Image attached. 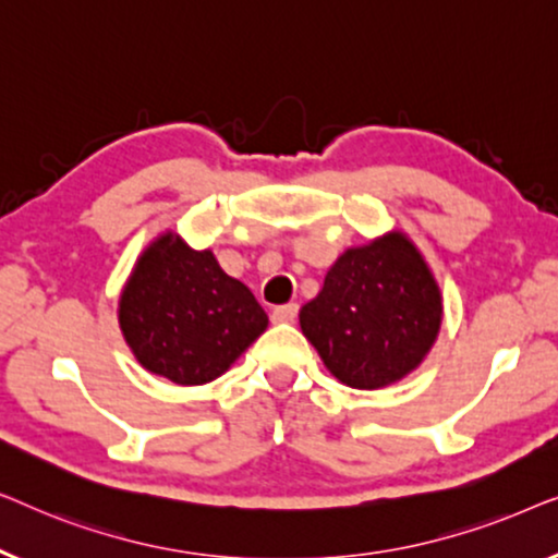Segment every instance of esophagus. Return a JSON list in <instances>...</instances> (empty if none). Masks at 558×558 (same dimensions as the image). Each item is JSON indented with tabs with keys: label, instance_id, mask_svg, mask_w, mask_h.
<instances>
[{
	"label": "esophagus",
	"instance_id": "1",
	"mask_svg": "<svg viewBox=\"0 0 558 558\" xmlns=\"http://www.w3.org/2000/svg\"><path fill=\"white\" fill-rule=\"evenodd\" d=\"M296 312H300V304H296V302L281 304V307H274L271 319H274V323H294Z\"/></svg>",
	"mask_w": 558,
	"mask_h": 558
}]
</instances>
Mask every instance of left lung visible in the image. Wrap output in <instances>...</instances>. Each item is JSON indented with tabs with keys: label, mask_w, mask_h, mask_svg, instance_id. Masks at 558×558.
<instances>
[{
	"label": "left lung",
	"mask_w": 558,
	"mask_h": 558,
	"mask_svg": "<svg viewBox=\"0 0 558 558\" xmlns=\"http://www.w3.org/2000/svg\"><path fill=\"white\" fill-rule=\"evenodd\" d=\"M300 325L327 371L350 388L391 386L418 368L441 327V292L401 231L348 248Z\"/></svg>",
	"instance_id": "1"
}]
</instances>
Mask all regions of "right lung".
I'll use <instances>...</instances> for the list:
<instances>
[{"label":"right lung","instance_id":"1","mask_svg":"<svg viewBox=\"0 0 558 558\" xmlns=\"http://www.w3.org/2000/svg\"><path fill=\"white\" fill-rule=\"evenodd\" d=\"M119 325L142 368L201 386L231 368L269 317L213 251H193L167 231L136 258L119 300Z\"/></svg>","mask_w":558,"mask_h":558}]
</instances>
